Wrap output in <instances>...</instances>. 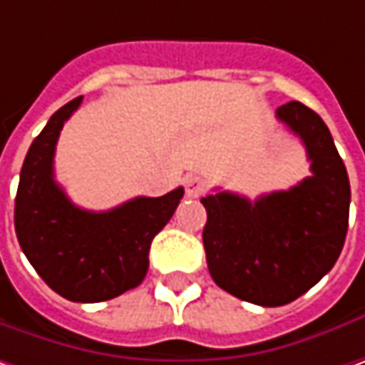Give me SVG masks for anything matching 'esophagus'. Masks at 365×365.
<instances>
[{
    "mask_svg": "<svg viewBox=\"0 0 365 365\" xmlns=\"http://www.w3.org/2000/svg\"><path fill=\"white\" fill-rule=\"evenodd\" d=\"M183 185H185V196L187 198H198L204 192V182L200 180L198 175H187L183 180Z\"/></svg>",
    "mask_w": 365,
    "mask_h": 365,
    "instance_id": "34e87169",
    "label": "esophagus"
}]
</instances>
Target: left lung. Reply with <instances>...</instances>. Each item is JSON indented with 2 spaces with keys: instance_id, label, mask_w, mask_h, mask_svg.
<instances>
[{
  "instance_id": "left-lung-1",
  "label": "left lung",
  "mask_w": 365,
  "mask_h": 365,
  "mask_svg": "<svg viewBox=\"0 0 365 365\" xmlns=\"http://www.w3.org/2000/svg\"><path fill=\"white\" fill-rule=\"evenodd\" d=\"M307 147L310 173L257 200L216 192L202 204L210 276L232 296L282 307L309 292L339 257L349 220V178L323 118L300 102L276 110Z\"/></svg>"
}]
</instances>
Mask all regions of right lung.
<instances>
[{
    "label": "right lung",
    "mask_w": 365,
    "mask_h": 365,
    "mask_svg": "<svg viewBox=\"0 0 365 365\" xmlns=\"http://www.w3.org/2000/svg\"><path fill=\"white\" fill-rule=\"evenodd\" d=\"M75 98L56 110L24 159L14 225L38 276L73 302H102L136 288L149 269L155 235L173 216L183 187L161 198L138 196L108 212L75 206L55 182V147L63 124L79 108Z\"/></svg>",
    "instance_id": "obj_1"
}]
</instances>
